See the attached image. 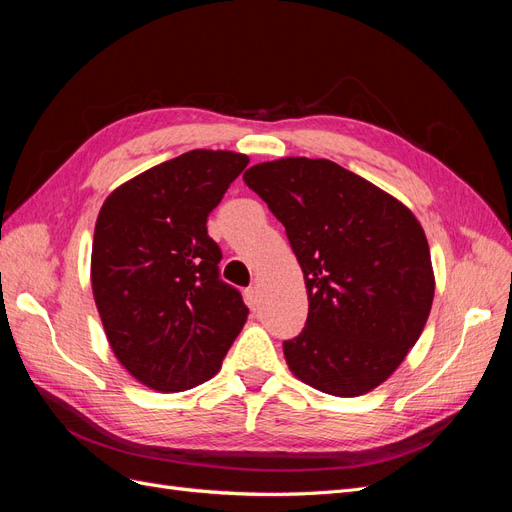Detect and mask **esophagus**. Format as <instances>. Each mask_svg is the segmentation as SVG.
<instances>
[{"label": "esophagus", "instance_id": "34e87169", "mask_svg": "<svg viewBox=\"0 0 512 512\" xmlns=\"http://www.w3.org/2000/svg\"><path fill=\"white\" fill-rule=\"evenodd\" d=\"M245 301H247V305H250L252 309L258 307V288L256 286L245 290Z\"/></svg>", "mask_w": 512, "mask_h": 512}]
</instances>
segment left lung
Listing matches in <instances>:
<instances>
[{"label": "left lung", "instance_id": "8db88e82", "mask_svg": "<svg viewBox=\"0 0 512 512\" xmlns=\"http://www.w3.org/2000/svg\"><path fill=\"white\" fill-rule=\"evenodd\" d=\"M243 181L286 228L309 312L284 342L290 371L335 397L376 389L406 359L431 312L429 243L414 213L331 160L282 158Z\"/></svg>", "mask_w": 512, "mask_h": 512}]
</instances>
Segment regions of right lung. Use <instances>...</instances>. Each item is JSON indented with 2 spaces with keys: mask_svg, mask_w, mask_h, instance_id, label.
Masks as SVG:
<instances>
[{
  "mask_svg": "<svg viewBox=\"0 0 512 512\" xmlns=\"http://www.w3.org/2000/svg\"><path fill=\"white\" fill-rule=\"evenodd\" d=\"M250 158L194 149L126 181L104 200L91 288L117 361L145 386L177 393L218 374L247 320L220 280L209 213Z\"/></svg>",
  "mask_w": 512,
  "mask_h": 512,
  "instance_id": "1",
  "label": "right lung"
}]
</instances>
